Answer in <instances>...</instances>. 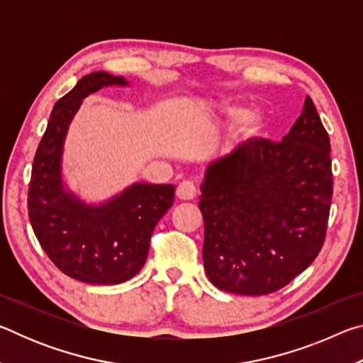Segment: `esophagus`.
Returning <instances> with one entry per match:
<instances>
[{
  "mask_svg": "<svg viewBox=\"0 0 363 363\" xmlns=\"http://www.w3.org/2000/svg\"><path fill=\"white\" fill-rule=\"evenodd\" d=\"M176 195L179 196L181 200H192L196 195V184L190 179L182 181L176 189Z\"/></svg>",
  "mask_w": 363,
  "mask_h": 363,
  "instance_id": "34e87169",
  "label": "esophagus"
}]
</instances>
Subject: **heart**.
<instances>
[{"label":"heart","mask_w":363,"mask_h":363,"mask_svg":"<svg viewBox=\"0 0 363 363\" xmlns=\"http://www.w3.org/2000/svg\"><path fill=\"white\" fill-rule=\"evenodd\" d=\"M229 116H230L232 120H235V121H242V120L245 118V116H247V110L237 108V107L229 108ZM248 125H250V128H251V131H257V130H259V126H261L259 116H251V118L248 120Z\"/></svg>","instance_id":"1"}]
</instances>
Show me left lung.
I'll use <instances>...</instances> for the list:
<instances>
[{
  "mask_svg": "<svg viewBox=\"0 0 363 363\" xmlns=\"http://www.w3.org/2000/svg\"><path fill=\"white\" fill-rule=\"evenodd\" d=\"M331 196L330 138L307 96L281 143L250 139L208 167L199 203L208 279L247 296L284 288L320 253Z\"/></svg>",
  "mask_w": 363,
  "mask_h": 363,
  "instance_id": "8db88e82",
  "label": "left lung"
}]
</instances>
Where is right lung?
<instances>
[{
	"label": "right lung",
	"mask_w": 363,
	"mask_h": 363,
	"mask_svg": "<svg viewBox=\"0 0 363 363\" xmlns=\"http://www.w3.org/2000/svg\"><path fill=\"white\" fill-rule=\"evenodd\" d=\"M112 84L128 82L93 72L56 102L28 186V218L41 248L65 275L91 285L133 279L147 259L153 229L174 201L171 184H133L97 206L64 189L62 150L70 121L86 96Z\"/></svg>",
	"instance_id": "1"
}]
</instances>
